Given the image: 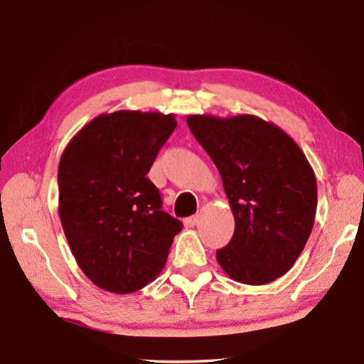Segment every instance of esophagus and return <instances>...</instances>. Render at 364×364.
<instances>
[{"label":"esophagus","mask_w":364,"mask_h":364,"mask_svg":"<svg viewBox=\"0 0 364 364\" xmlns=\"http://www.w3.org/2000/svg\"><path fill=\"white\" fill-rule=\"evenodd\" d=\"M199 220H200L199 215H193V217H189V218L184 220V225H186V228H193V226H196L197 223H199Z\"/></svg>","instance_id":"1"}]
</instances>
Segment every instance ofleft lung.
I'll use <instances>...</instances> for the list:
<instances>
[{"mask_svg":"<svg viewBox=\"0 0 364 364\" xmlns=\"http://www.w3.org/2000/svg\"><path fill=\"white\" fill-rule=\"evenodd\" d=\"M188 127L217 165L236 221L217 250L231 279L262 286L286 274L310 237L316 178L295 141L255 115H189Z\"/></svg>","mask_w":364,"mask_h":364,"instance_id":"obj_1","label":"left lung"}]
</instances>
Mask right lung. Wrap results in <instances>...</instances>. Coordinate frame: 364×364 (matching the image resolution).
Here are the masks:
<instances>
[{
	"instance_id": "obj_1",
	"label": "right lung",
	"mask_w": 364,
	"mask_h": 364,
	"mask_svg": "<svg viewBox=\"0 0 364 364\" xmlns=\"http://www.w3.org/2000/svg\"><path fill=\"white\" fill-rule=\"evenodd\" d=\"M175 128L173 114H102L60 157V223L78 267L104 291L130 294L149 284L181 231L147 178Z\"/></svg>"
}]
</instances>
